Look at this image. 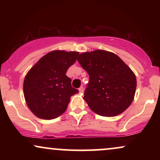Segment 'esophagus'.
<instances>
[{"label":"esophagus","mask_w":160,"mask_h":160,"mask_svg":"<svg viewBox=\"0 0 160 160\" xmlns=\"http://www.w3.org/2000/svg\"><path fill=\"white\" fill-rule=\"evenodd\" d=\"M83 90L84 89H83V87H82V86H80V87L79 88V92H80V93L83 92Z\"/></svg>","instance_id":"obj_1"}]
</instances>
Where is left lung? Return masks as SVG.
<instances>
[{
	"label": "left lung",
	"mask_w": 160,
	"mask_h": 160,
	"mask_svg": "<svg viewBox=\"0 0 160 160\" xmlns=\"http://www.w3.org/2000/svg\"><path fill=\"white\" fill-rule=\"evenodd\" d=\"M78 61L89 76L83 98L92 111L103 117H114L129 107L136 89V77L120 57L98 49L81 53Z\"/></svg>",
	"instance_id": "left-lung-1"
}]
</instances>
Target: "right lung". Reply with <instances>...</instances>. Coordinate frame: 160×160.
Segmentation results:
<instances>
[{"instance_id": "1", "label": "right lung", "mask_w": 160, "mask_h": 160, "mask_svg": "<svg viewBox=\"0 0 160 160\" xmlns=\"http://www.w3.org/2000/svg\"><path fill=\"white\" fill-rule=\"evenodd\" d=\"M78 52L54 50L46 54L28 72L23 92L28 107L36 117L52 120L67 109L71 95L79 92L66 75Z\"/></svg>"}]
</instances>
